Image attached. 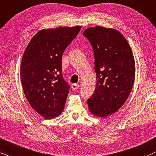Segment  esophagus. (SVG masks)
Listing matches in <instances>:
<instances>
[{"label":"esophagus","instance_id":"1","mask_svg":"<svg viewBox=\"0 0 156 156\" xmlns=\"http://www.w3.org/2000/svg\"><path fill=\"white\" fill-rule=\"evenodd\" d=\"M79 87H80L79 84H77V83H73V84H72V86H71V88L73 90L78 89V88Z\"/></svg>","mask_w":156,"mask_h":156}]
</instances>
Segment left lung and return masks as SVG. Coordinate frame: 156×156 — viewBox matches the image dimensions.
I'll return each instance as SVG.
<instances>
[{
	"mask_svg": "<svg viewBox=\"0 0 156 156\" xmlns=\"http://www.w3.org/2000/svg\"><path fill=\"white\" fill-rule=\"evenodd\" d=\"M95 58L96 84L88 99V109L96 117L115 113L127 99L135 81V64L130 46L119 31L103 27L83 31Z\"/></svg>",
	"mask_w": 156,
	"mask_h": 156,
	"instance_id": "obj_1",
	"label": "left lung"
}]
</instances>
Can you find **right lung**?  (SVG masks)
I'll return each mask as SVG.
<instances>
[{
    "label": "right lung",
    "instance_id": "add662e5",
    "mask_svg": "<svg viewBox=\"0 0 156 156\" xmlns=\"http://www.w3.org/2000/svg\"><path fill=\"white\" fill-rule=\"evenodd\" d=\"M81 27L42 29L27 45L21 63V80L33 109L45 119L58 117L70 86L62 75V55Z\"/></svg>",
    "mask_w": 156,
    "mask_h": 156
}]
</instances>
